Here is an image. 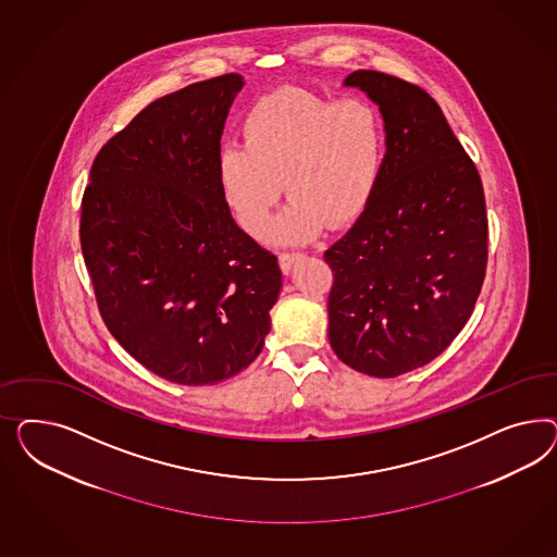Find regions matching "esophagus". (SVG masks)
I'll return each mask as SVG.
<instances>
[{
  "instance_id": "1",
  "label": "esophagus",
  "mask_w": 557,
  "mask_h": 557,
  "mask_svg": "<svg viewBox=\"0 0 557 557\" xmlns=\"http://www.w3.org/2000/svg\"><path fill=\"white\" fill-rule=\"evenodd\" d=\"M300 257H302L300 253H280V257H277V259H280V268H282L284 273H289L292 265H294Z\"/></svg>"
}]
</instances>
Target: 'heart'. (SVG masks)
Segmentation results:
<instances>
[{
    "mask_svg": "<svg viewBox=\"0 0 557 557\" xmlns=\"http://www.w3.org/2000/svg\"><path fill=\"white\" fill-rule=\"evenodd\" d=\"M240 135L245 149L219 152L220 194L238 226L261 236L284 186L292 202L268 233L273 245H304L326 226H351L384 175L386 126L363 98L275 91L247 112Z\"/></svg>",
    "mask_w": 557,
    "mask_h": 557,
    "instance_id": "1",
    "label": "heart"
}]
</instances>
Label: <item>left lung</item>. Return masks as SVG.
Wrapping results in <instances>:
<instances>
[{
  "label": "left lung",
  "mask_w": 557,
  "mask_h": 557,
  "mask_svg": "<svg viewBox=\"0 0 557 557\" xmlns=\"http://www.w3.org/2000/svg\"><path fill=\"white\" fill-rule=\"evenodd\" d=\"M386 126V165L366 214L324 261L329 341L343 363L396 377L443 354L472 317L488 261L482 180L419 85L354 71Z\"/></svg>",
  "instance_id": "obj_1"
}]
</instances>
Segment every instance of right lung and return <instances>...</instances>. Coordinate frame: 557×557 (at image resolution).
Wrapping results in <instances>:
<instances>
[{"instance_id": "add662e5", "label": "right lung", "mask_w": 557, "mask_h": 557, "mask_svg": "<svg viewBox=\"0 0 557 557\" xmlns=\"http://www.w3.org/2000/svg\"><path fill=\"white\" fill-rule=\"evenodd\" d=\"M243 77L149 103L98 152L82 251L101 319L147 370L212 386L249 368L282 289L277 257L236 226L220 194V136Z\"/></svg>"}]
</instances>
